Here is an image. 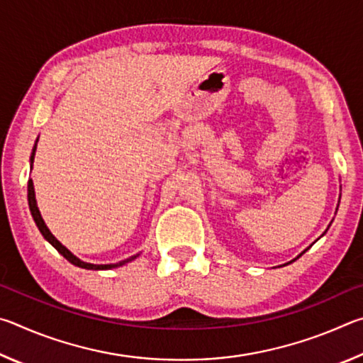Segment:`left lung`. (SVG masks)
Masks as SVG:
<instances>
[{"mask_svg": "<svg viewBox=\"0 0 363 363\" xmlns=\"http://www.w3.org/2000/svg\"><path fill=\"white\" fill-rule=\"evenodd\" d=\"M303 253H304V251H303ZM303 253H301V255H303ZM301 255H299V256H301ZM299 256H298V257H299ZM298 257H294V259H293V261H296V259H298ZM293 261H290V262H293Z\"/></svg>", "mask_w": 363, "mask_h": 363, "instance_id": "1", "label": "left lung"}]
</instances>
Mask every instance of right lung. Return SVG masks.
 <instances>
[{
    "instance_id": "1",
    "label": "right lung",
    "mask_w": 363,
    "mask_h": 363,
    "mask_svg": "<svg viewBox=\"0 0 363 363\" xmlns=\"http://www.w3.org/2000/svg\"><path fill=\"white\" fill-rule=\"evenodd\" d=\"M36 143H38V140H36ZM35 150H36V144H35V147H33V152H32V157H30V164L33 163V160H35ZM27 190H28V194H27V196H28V206H30V213H32V216H33V220H35V224H36V227H38L40 229V232H41V235L46 238V240L52 245L54 248H56L60 255H62L67 261L69 262H72L73 266H78V267H82V269H91V270H107V269H113V267H120V266H123V264H126V262H130V261H133V259H136L138 257V255L136 256H131V257H128V259H125V261H120V262H116V264H91V262H84V261H82V259H78V257L75 256V255H72L69 250H67L62 243H60L56 237L52 235L51 233V230L48 229L46 227V224H45V220H43V218H41V214H40V210H38V206H36V199H35V189H33V181L32 179H28V187H27Z\"/></svg>"
}]
</instances>
